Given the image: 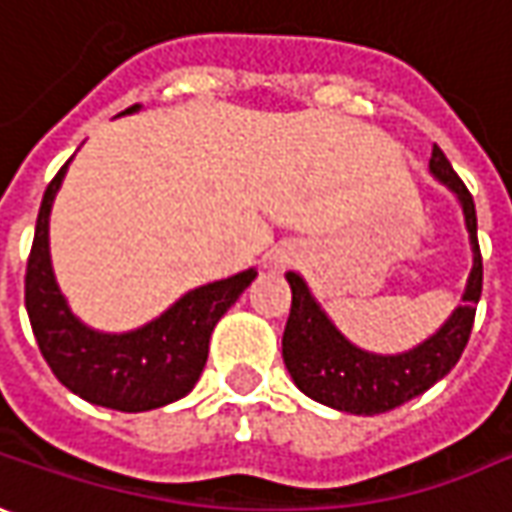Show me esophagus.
I'll use <instances>...</instances> for the list:
<instances>
[{"label":"esophagus","mask_w":512,"mask_h":512,"mask_svg":"<svg viewBox=\"0 0 512 512\" xmlns=\"http://www.w3.org/2000/svg\"><path fill=\"white\" fill-rule=\"evenodd\" d=\"M287 262H290V259H287L284 253H279V256H276V264H287Z\"/></svg>","instance_id":"obj_1"}]
</instances>
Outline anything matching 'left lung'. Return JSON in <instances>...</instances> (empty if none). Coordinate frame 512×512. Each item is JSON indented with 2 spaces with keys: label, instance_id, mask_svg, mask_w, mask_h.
Here are the masks:
<instances>
[{
  "label": "left lung",
  "instance_id": "1",
  "mask_svg": "<svg viewBox=\"0 0 512 512\" xmlns=\"http://www.w3.org/2000/svg\"><path fill=\"white\" fill-rule=\"evenodd\" d=\"M428 171L445 188L454 191L462 205L468 242H471L473 264L462 301L448 315L431 338L400 355H377L355 346L341 329L332 324L324 307L315 301L307 281L298 273H287V284L293 290L290 318L281 338L284 366L301 392L315 403L346 411V414H383L428 392L437 380L448 375L471 338L473 315L482 296V253L476 239V205L471 191L456 177V171L442 154L440 146L431 149Z\"/></svg>",
  "mask_w": 512,
  "mask_h": 512
}]
</instances>
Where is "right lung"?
<instances>
[{
	"label": "right lung",
	"instance_id": "1",
	"mask_svg": "<svg viewBox=\"0 0 512 512\" xmlns=\"http://www.w3.org/2000/svg\"><path fill=\"white\" fill-rule=\"evenodd\" d=\"M137 109V104L129 106L120 115H132ZM67 166L44 191L24 276V307L41 355L53 375L92 406L129 414L168 406L200 380L216 321L256 279V270L250 267L231 279L188 290L154 321L129 332L87 327L70 310L50 262V211Z\"/></svg>",
	"mask_w": 512,
	"mask_h": 512
}]
</instances>
